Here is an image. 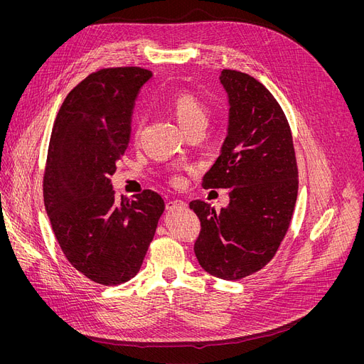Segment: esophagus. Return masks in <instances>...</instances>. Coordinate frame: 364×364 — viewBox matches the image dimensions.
<instances>
[{"instance_id":"34e87169","label":"esophagus","mask_w":364,"mask_h":364,"mask_svg":"<svg viewBox=\"0 0 364 364\" xmlns=\"http://www.w3.org/2000/svg\"><path fill=\"white\" fill-rule=\"evenodd\" d=\"M186 206H187V203H186L184 200H180V199L171 200V202L168 203V209H169V211H174V209H183V208H186Z\"/></svg>"}]
</instances>
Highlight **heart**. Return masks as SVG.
Masks as SVG:
<instances>
[{"label":"heart","instance_id":"heart-1","mask_svg":"<svg viewBox=\"0 0 364 364\" xmlns=\"http://www.w3.org/2000/svg\"><path fill=\"white\" fill-rule=\"evenodd\" d=\"M169 109L184 131L206 124V119H208L206 106L193 92L190 91L176 92L169 100ZM174 181L180 183L181 178L176 177Z\"/></svg>","mask_w":364,"mask_h":364}]
</instances>
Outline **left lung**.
Masks as SVG:
<instances>
[{
    "label": "left lung",
    "mask_w": 364,
    "mask_h": 364,
    "mask_svg": "<svg viewBox=\"0 0 364 364\" xmlns=\"http://www.w3.org/2000/svg\"><path fill=\"white\" fill-rule=\"evenodd\" d=\"M228 128L221 155L203 188H232L230 203L215 211L190 202L200 220L195 254L202 269L224 280L257 273L276 255L289 228L298 195V166L284 113L254 76L223 69Z\"/></svg>",
    "instance_id": "8db88e82"
}]
</instances>
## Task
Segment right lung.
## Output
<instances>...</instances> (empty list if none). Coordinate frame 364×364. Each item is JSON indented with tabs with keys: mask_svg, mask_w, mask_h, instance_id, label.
<instances>
[{
	"mask_svg": "<svg viewBox=\"0 0 364 364\" xmlns=\"http://www.w3.org/2000/svg\"><path fill=\"white\" fill-rule=\"evenodd\" d=\"M150 78L136 66L88 75L66 95L50 137L43 190L54 236L76 270L105 286L139 273L165 209L153 190L118 202L110 183Z\"/></svg>",
	"mask_w": 364,
	"mask_h": 364,
	"instance_id": "obj_1",
	"label": "right lung"
}]
</instances>
